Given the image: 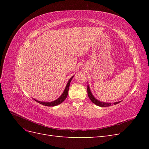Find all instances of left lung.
Instances as JSON below:
<instances>
[{
  "label": "left lung",
  "instance_id": "8db88e82",
  "mask_svg": "<svg viewBox=\"0 0 149 149\" xmlns=\"http://www.w3.org/2000/svg\"><path fill=\"white\" fill-rule=\"evenodd\" d=\"M88 95L89 98L90 99V100L92 101V102H93L94 104H95L96 105L98 106H100V107H107V106H111V104L109 102H103L101 101H98L93 96V95L92 94L91 92V90H90L89 86L88 85ZM120 102H114L113 104H117L119 103Z\"/></svg>",
  "mask_w": 149,
  "mask_h": 149
}]
</instances>
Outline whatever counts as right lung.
<instances>
[{"instance_id": "obj_1", "label": "right lung", "mask_w": 149, "mask_h": 149, "mask_svg": "<svg viewBox=\"0 0 149 149\" xmlns=\"http://www.w3.org/2000/svg\"><path fill=\"white\" fill-rule=\"evenodd\" d=\"M73 76H72V77L69 79L68 82V83H67V84L66 86V87L65 88V90H64L63 93H62L61 96L59 98H58L57 100L53 101L52 102H42V101H39L38 100H34V99H33V100H35V101L38 102V103L41 104H42L43 106H57L58 104H61V102H63L65 101V100L66 98V97L68 96V94L69 87H70V82H71V79H73Z\"/></svg>"}]
</instances>
